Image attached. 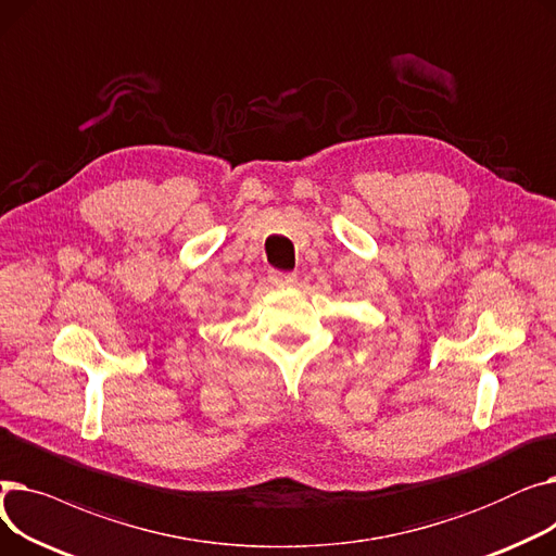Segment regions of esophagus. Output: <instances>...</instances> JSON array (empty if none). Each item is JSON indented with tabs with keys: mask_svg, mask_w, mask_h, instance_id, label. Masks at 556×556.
Returning a JSON list of instances; mask_svg holds the SVG:
<instances>
[{
	"mask_svg": "<svg viewBox=\"0 0 556 556\" xmlns=\"http://www.w3.org/2000/svg\"><path fill=\"white\" fill-rule=\"evenodd\" d=\"M268 279L273 283H293L295 281V273H281V270H270Z\"/></svg>",
	"mask_w": 556,
	"mask_h": 556,
	"instance_id": "obj_1",
	"label": "esophagus"
}]
</instances>
